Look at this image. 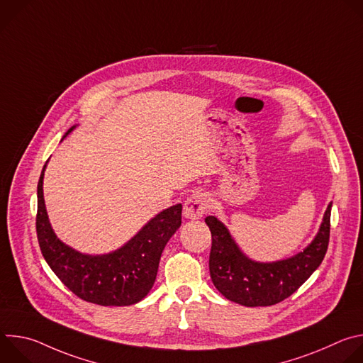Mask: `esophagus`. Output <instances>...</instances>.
<instances>
[{"label": "esophagus", "instance_id": "1", "mask_svg": "<svg viewBox=\"0 0 363 363\" xmlns=\"http://www.w3.org/2000/svg\"><path fill=\"white\" fill-rule=\"evenodd\" d=\"M210 208V201L202 192H194L184 205V214L186 218L198 220Z\"/></svg>", "mask_w": 363, "mask_h": 363}]
</instances>
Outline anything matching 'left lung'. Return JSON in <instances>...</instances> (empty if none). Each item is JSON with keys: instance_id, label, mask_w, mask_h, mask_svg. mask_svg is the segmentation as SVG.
Wrapping results in <instances>:
<instances>
[{"instance_id": "left-lung-1", "label": "left lung", "mask_w": 363, "mask_h": 363, "mask_svg": "<svg viewBox=\"0 0 363 363\" xmlns=\"http://www.w3.org/2000/svg\"><path fill=\"white\" fill-rule=\"evenodd\" d=\"M332 202L316 238L303 252L276 263H255L247 258L216 217H206L211 231L210 274L217 290L228 300L247 307L273 306L291 296L320 266L329 245Z\"/></svg>"}]
</instances>
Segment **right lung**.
Segmentation results:
<instances>
[{
    "label": "right lung",
    "instance_id": "obj_1",
    "mask_svg": "<svg viewBox=\"0 0 363 363\" xmlns=\"http://www.w3.org/2000/svg\"><path fill=\"white\" fill-rule=\"evenodd\" d=\"M44 168L37 185L35 230L50 269L69 290L89 303L130 306L140 301L157 279L168 240L181 227L182 205H174L152 218L122 248L105 255H84L63 244L51 230L43 196Z\"/></svg>",
    "mask_w": 363,
    "mask_h": 363
}]
</instances>
